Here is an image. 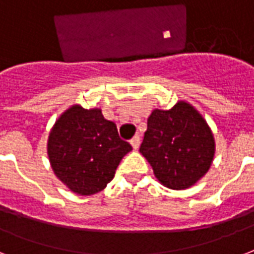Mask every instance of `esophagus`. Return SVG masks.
I'll list each match as a JSON object with an SVG mask.
<instances>
[{"label":"esophagus","instance_id":"34e87169","mask_svg":"<svg viewBox=\"0 0 254 254\" xmlns=\"http://www.w3.org/2000/svg\"><path fill=\"white\" fill-rule=\"evenodd\" d=\"M130 144L134 149H138V146H140V135L135 134L134 137H133V138L130 140Z\"/></svg>","mask_w":254,"mask_h":254}]
</instances>
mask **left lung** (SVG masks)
I'll use <instances>...</instances> for the list:
<instances>
[{
    "mask_svg": "<svg viewBox=\"0 0 254 254\" xmlns=\"http://www.w3.org/2000/svg\"><path fill=\"white\" fill-rule=\"evenodd\" d=\"M140 152L162 185L181 190L208 172L214 140L202 116L187 102H179L170 110H153Z\"/></svg>",
    "mask_w": 254,
    "mask_h": 254,
    "instance_id": "left-lung-1",
    "label": "left lung"
}]
</instances>
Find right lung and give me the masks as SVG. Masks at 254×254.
Here are the masks:
<instances>
[{
	"mask_svg": "<svg viewBox=\"0 0 254 254\" xmlns=\"http://www.w3.org/2000/svg\"><path fill=\"white\" fill-rule=\"evenodd\" d=\"M131 145L120 138L113 121L101 110L73 106L57 120L48 141L54 173L69 189L90 196L113 180Z\"/></svg>",
	"mask_w": 254,
	"mask_h": 254,
	"instance_id": "add662e5",
	"label": "right lung"
}]
</instances>
